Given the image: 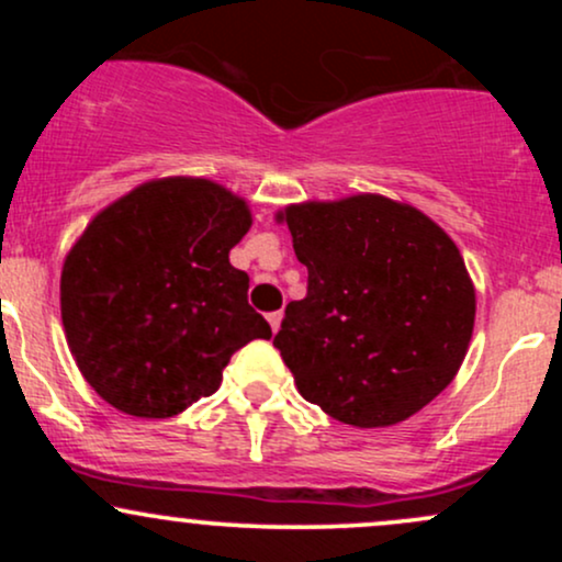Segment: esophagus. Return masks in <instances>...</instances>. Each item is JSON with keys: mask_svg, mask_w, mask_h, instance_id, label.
Returning a JSON list of instances; mask_svg holds the SVG:
<instances>
[{"mask_svg": "<svg viewBox=\"0 0 562 562\" xmlns=\"http://www.w3.org/2000/svg\"><path fill=\"white\" fill-rule=\"evenodd\" d=\"M267 319H269V325H272V333H277L282 325V312H272Z\"/></svg>", "mask_w": 562, "mask_h": 562, "instance_id": "esophagus-1", "label": "esophagus"}]
</instances>
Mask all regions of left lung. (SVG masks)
I'll return each instance as SVG.
<instances>
[{
    "label": "left lung",
    "mask_w": 562,
    "mask_h": 562,
    "mask_svg": "<svg viewBox=\"0 0 562 562\" xmlns=\"http://www.w3.org/2000/svg\"><path fill=\"white\" fill-rule=\"evenodd\" d=\"M308 269L274 346L306 402L357 428H389L454 380L475 322V290L451 237L383 195L288 205Z\"/></svg>",
    "instance_id": "left-lung-1"
}]
</instances>
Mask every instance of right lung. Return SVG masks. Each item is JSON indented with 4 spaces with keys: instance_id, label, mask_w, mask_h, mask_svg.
Returning <instances> with one entry per match:
<instances>
[{
    "instance_id": "1",
    "label": "right lung",
    "mask_w": 562,
    "mask_h": 562,
    "mask_svg": "<svg viewBox=\"0 0 562 562\" xmlns=\"http://www.w3.org/2000/svg\"><path fill=\"white\" fill-rule=\"evenodd\" d=\"M243 198L211 179L139 184L102 209L66 256L60 314L87 383L147 420L222 385L232 353L272 327L229 250L250 229Z\"/></svg>"
}]
</instances>
